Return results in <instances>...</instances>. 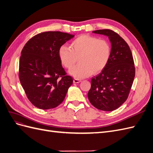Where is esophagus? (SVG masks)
<instances>
[{"label": "esophagus", "instance_id": "34e87169", "mask_svg": "<svg viewBox=\"0 0 153 153\" xmlns=\"http://www.w3.org/2000/svg\"><path fill=\"white\" fill-rule=\"evenodd\" d=\"M80 82H81V80L77 79V78H75V79L73 80V82L75 83V84H77V83H80Z\"/></svg>", "mask_w": 153, "mask_h": 153}]
</instances>
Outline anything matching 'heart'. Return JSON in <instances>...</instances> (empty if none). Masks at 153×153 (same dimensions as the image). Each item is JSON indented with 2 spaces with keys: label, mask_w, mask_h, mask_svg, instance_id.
I'll return each mask as SVG.
<instances>
[{
  "label": "heart",
  "mask_w": 153,
  "mask_h": 153,
  "mask_svg": "<svg viewBox=\"0 0 153 153\" xmlns=\"http://www.w3.org/2000/svg\"><path fill=\"white\" fill-rule=\"evenodd\" d=\"M111 48L106 40L89 35H81L71 43V47L63 45L58 55L63 66L71 69L69 74L76 78H83L97 73L105 68L110 57Z\"/></svg>",
  "instance_id": "heart-1"
}]
</instances>
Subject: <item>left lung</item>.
<instances>
[{
  "instance_id": "8db88e82",
  "label": "left lung",
  "mask_w": 153,
  "mask_h": 153,
  "mask_svg": "<svg viewBox=\"0 0 153 153\" xmlns=\"http://www.w3.org/2000/svg\"><path fill=\"white\" fill-rule=\"evenodd\" d=\"M108 37L111 54L108 64L91 79L88 98L94 107L103 111L118 108L127 100L135 75L133 55L128 45L110 29L92 31Z\"/></svg>"
}]
</instances>
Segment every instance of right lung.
<instances>
[{
  "label": "right lung",
  "instance_id": "1",
  "mask_svg": "<svg viewBox=\"0 0 153 153\" xmlns=\"http://www.w3.org/2000/svg\"><path fill=\"white\" fill-rule=\"evenodd\" d=\"M74 36L59 31L44 32L32 37L23 48L20 81L29 100L37 108H55L65 98L73 80L66 75L58 51Z\"/></svg>",
  "mask_w": 153,
  "mask_h": 153
}]
</instances>
